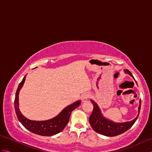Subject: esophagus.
Instances as JSON below:
<instances>
[{
    "instance_id": "34e87169",
    "label": "esophagus",
    "mask_w": 152,
    "mask_h": 152,
    "mask_svg": "<svg viewBox=\"0 0 152 152\" xmlns=\"http://www.w3.org/2000/svg\"><path fill=\"white\" fill-rule=\"evenodd\" d=\"M89 96H90V95L89 94V93H83V95H82V96H81L82 101L83 102L86 101L87 100H88V99L89 98Z\"/></svg>"
}]
</instances>
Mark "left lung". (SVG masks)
Masks as SVG:
<instances>
[{
  "mask_svg": "<svg viewBox=\"0 0 152 152\" xmlns=\"http://www.w3.org/2000/svg\"><path fill=\"white\" fill-rule=\"evenodd\" d=\"M125 72L129 74L134 78L133 74L128 70H125ZM91 101L93 105V109L91 114L89 117V124L91 125L93 129L95 132L104 135V136L115 137L124 133V132L127 131L129 129L133 126L137 119L138 115H139L141 106V100L140 101L139 107H138V114L136 118L131 121H127L125 123H114L108 120V119H105L102 115L97 104L93 100H91Z\"/></svg>",
  "mask_w": 152,
  "mask_h": 152,
  "instance_id": "8db88e82",
  "label": "left lung"
}]
</instances>
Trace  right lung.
<instances>
[{"label":"right lung","instance_id":"obj_1","mask_svg":"<svg viewBox=\"0 0 152 152\" xmlns=\"http://www.w3.org/2000/svg\"><path fill=\"white\" fill-rule=\"evenodd\" d=\"M25 78H26V76L24 77L19 84L17 91H16L14 100L15 110L18 120L27 129L32 132V133L41 135V136H53L54 134L60 133L61 131L64 129V128L66 127V124L69 122L71 113L74 109L80 106V101H78L73 104L68 106L56 118L50 119V120L42 121L29 120L22 115L19 111L18 106L19 93L25 82Z\"/></svg>","mask_w":152,"mask_h":152}]
</instances>
